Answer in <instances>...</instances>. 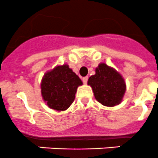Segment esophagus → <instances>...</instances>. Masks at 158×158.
<instances>
[{"mask_svg": "<svg viewBox=\"0 0 158 158\" xmlns=\"http://www.w3.org/2000/svg\"><path fill=\"white\" fill-rule=\"evenodd\" d=\"M87 80H88V77H87V76H86V77H83V83H84V84H87Z\"/></svg>", "mask_w": 158, "mask_h": 158, "instance_id": "obj_1", "label": "esophagus"}]
</instances>
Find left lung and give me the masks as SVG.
<instances>
[{
	"label": "left lung",
	"mask_w": 158,
	"mask_h": 158,
	"mask_svg": "<svg viewBox=\"0 0 158 158\" xmlns=\"http://www.w3.org/2000/svg\"><path fill=\"white\" fill-rule=\"evenodd\" d=\"M87 84L92 87L96 100L110 107L120 104L127 89L121 74L104 63L96 68L95 75L89 78Z\"/></svg>",
	"instance_id": "obj_1"
}]
</instances>
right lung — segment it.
<instances>
[{
    "mask_svg": "<svg viewBox=\"0 0 158 158\" xmlns=\"http://www.w3.org/2000/svg\"><path fill=\"white\" fill-rule=\"evenodd\" d=\"M81 79L68 64L57 66L44 74L41 81V94L51 109L64 111L74 102Z\"/></svg>",
    "mask_w": 158,
    "mask_h": 158,
    "instance_id": "right-lung-1",
    "label": "right lung"
}]
</instances>
